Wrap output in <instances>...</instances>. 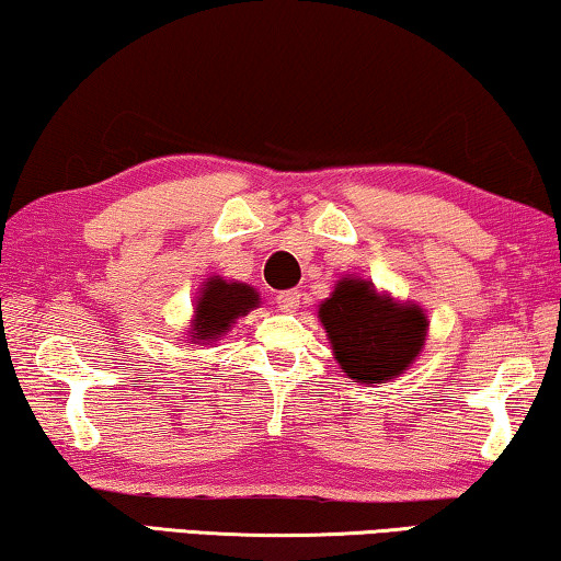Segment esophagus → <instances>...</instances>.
<instances>
[{
	"instance_id": "esophagus-1",
	"label": "esophagus",
	"mask_w": 561,
	"mask_h": 561,
	"mask_svg": "<svg viewBox=\"0 0 561 561\" xmlns=\"http://www.w3.org/2000/svg\"><path fill=\"white\" fill-rule=\"evenodd\" d=\"M299 291L297 289H287V291H279L277 295V307L282 312H295L299 307Z\"/></svg>"
}]
</instances>
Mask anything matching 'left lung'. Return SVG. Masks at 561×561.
<instances>
[{
	"instance_id": "obj_1",
	"label": "left lung",
	"mask_w": 561,
	"mask_h": 561,
	"mask_svg": "<svg viewBox=\"0 0 561 561\" xmlns=\"http://www.w3.org/2000/svg\"><path fill=\"white\" fill-rule=\"evenodd\" d=\"M330 348L356 383H389L412 366L430 333L422 305L376 289L370 279L343 274L318 307Z\"/></svg>"
}]
</instances>
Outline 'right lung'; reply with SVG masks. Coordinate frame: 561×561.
I'll return each instance as SVG.
<instances>
[{
	"mask_svg": "<svg viewBox=\"0 0 561 561\" xmlns=\"http://www.w3.org/2000/svg\"><path fill=\"white\" fill-rule=\"evenodd\" d=\"M259 305H262V295L251 284L210 274L195 297L193 318L185 333L187 343L210 345L220 341L236 320L247 318Z\"/></svg>",
	"mask_w": 561,
	"mask_h": 561,
	"instance_id": "right-lung-1",
	"label": "right lung"
}]
</instances>
